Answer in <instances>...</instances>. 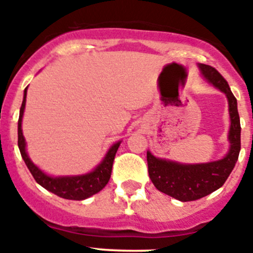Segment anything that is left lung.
Masks as SVG:
<instances>
[{
	"label": "left lung",
	"mask_w": 253,
	"mask_h": 253,
	"mask_svg": "<svg viewBox=\"0 0 253 253\" xmlns=\"http://www.w3.org/2000/svg\"><path fill=\"white\" fill-rule=\"evenodd\" d=\"M199 68L210 84L227 96L231 116L228 139L231 147L222 160L196 165H182L162 160L154 157L149 151L147 152L148 173L156 189L180 202L198 200L222 187L236 166L241 151V123L237 110V99L228 82L215 68L207 64H199Z\"/></svg>",
	"instance_id": "left-lung-1"
}]
</instances>
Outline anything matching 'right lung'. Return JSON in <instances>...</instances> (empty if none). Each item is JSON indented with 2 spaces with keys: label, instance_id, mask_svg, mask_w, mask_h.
Here are the masks:
<instances>
[{
  "label": "right lung",
  "instance_id": "1",
  "mask_svg": "<svg viewBox=\"0 0 253 253\" xmlns=\"http://www.w3.org/2000/svg\"><path fill=\"white\" fill-rule=\"evenodd\" d=\"M26 90H28V87L24 91V100H22L19 123H17V144H19L22 160L25 161L26 166H28L29 171L31 172V175L35 178V181L50 193L55 194L60 198L68 199V200H84V199L90 198V196L101 191L110 180L114 158H115L116 151L120 146V142L115 143L109 149L102 162L90 173L81 176H63V177H51V176L45 175L42 169H38L34 163L31 162L25 149L26 143L25 138L22 135L21 123L24 110H25Z\"/></svg>",
  "mask_w": 253,
  "mask_h": 253
}]
</instances>
